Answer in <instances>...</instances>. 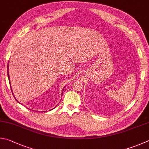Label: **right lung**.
Here are the masks:
<instances>
[{"instance_id":"1","label":"right lung","mask_w":149,"mask_h":149,"mask_svg":"<svg viewBox=\"0 0 149 149\" xmlns=\"http://www.w3.org/2000/svg\"><path fill=\"white\" fill-rule=\"evenodd\" d=\"M8 79L10 80V76H9V74H8ZM11 87V86H10ZM11 90H12V88H11Z\"/></svg>"}]
</instances>
